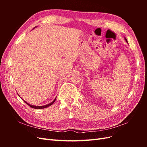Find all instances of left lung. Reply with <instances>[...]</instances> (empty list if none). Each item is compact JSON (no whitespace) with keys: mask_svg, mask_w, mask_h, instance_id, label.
Instances as JSON below:
<instances>
[{"mask_svg":"<svg viewBox=\"0 0 147 147\" xmlns=\"http://www.w3.org/2000/svg\"><path fill=\"white\" fill-rule=\"evenodd\" d=\"M124 39H125V40H126V42L127 43V40H126V38L125 37H124Z\"/></svg>","mask_w":147,"mask_h":147,"instance_id":"8db88e82","label":"left lung"}]
</instances>
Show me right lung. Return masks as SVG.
<instances>
[{
    "label": "right lung",
    "mask_w": 147,
    "mask_h": 147,
    "mask_svg": "<svg viewBox=\"0 0 147 147\" xmlns=\"http://www.w3.org/2000/svg\"><path fill=\"white\" fill-rule=\"evenodd\" d=\"M36 28V27H35L34 28ZM18 96H20V95H19V94H18ZM21 99H22V98H21ZM56 99V98H55L54 100H53V101H52V102H51V103L48 104H47V105H42V106H36V105H31V104H29V103H28L27 102L25 101V100H23V99H23V100H24V102H25V103H26V104H27L29 106H30V107H32V108H33V109H45V108L48 107H50V106H51V105H53V103H54V102H55Z\"/></svg>",
    "instance_id": "obj_1"
}]
</instances>
